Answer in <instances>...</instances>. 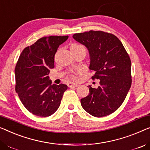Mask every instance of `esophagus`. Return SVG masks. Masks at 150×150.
<instances>
[{"instance_id": "obj_1", "label": "esophagus", "mask_w": 150, "mask_h": 150, "mask_svg": "<svg viewBox=\"0 0 150 150\" xmlns=\"http://www.w3.org/2000/svg\"><path fill=\"white\" fill-rule=\"evenodd\" d=\"M79 86V84L77 83H73V82H70L68 83V87L69 88H72V87H77Z\"/></svg>"}]
</instances>
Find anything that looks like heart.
<instances>
[{
    "mask_svg": "<svg viewBox=\"0 0 150 150\" xmlns=\"http://www.w3.org/2000/svg\"><path fill=\"white\" fill-rule=\"evenodd\" d=\"M79 48H85L83 46L78 44H73L71 46V50H77V49H79ZM72 77L75 78V76L72 75Z\"/></svg>",
    "mask_w": 150,
    "mask_h": 150,
    "instance_id": "obj_1",
    "label": "heart"
}]
</instances>
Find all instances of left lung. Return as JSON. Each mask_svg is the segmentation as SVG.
Returning a JSON list of instances; mask_svg holds the SVG:
<instances>
[{
  "instance_id": "left-lung-1",
  "label": "left lung",
  "mask_w": 150,
  "mask_h": 150,
  "mask_svg": "<svg viewBox=\"0 0 150 150\" xmlns=\"http://www.w3.org/2000/svg\"><path fill=\"white\" fill-rule=\"evenodd\" d=\"M73 38L88 48L89 69L95 71L92 79L100 86H89L88 96L81 99L83 108L96 117L115 112L126 98L131 82V62L122 42L115 35L102 31L75 33Z\"/></svg>"
}]
</instances>
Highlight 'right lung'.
Wrapping results in <instances>:
<instances>
[{"mask_svg": "<svg viewBox=\"0 0 150 150\" xmlns=\"http://www.w3.org/2000/svg\"><path fill=\"white\" fill-rule=\"evenodd\" d=\"M65 36H48L39 39L23 49L15 69V91L25 108L33 115L46 117L59 108L67 89L64 84L52 85L50 69L54 67V56Z\"/></svg>", "mask_w": 150, "mask_h": 150, "instance_id": "add662e5", "label": "right lung"}]
</instances>
